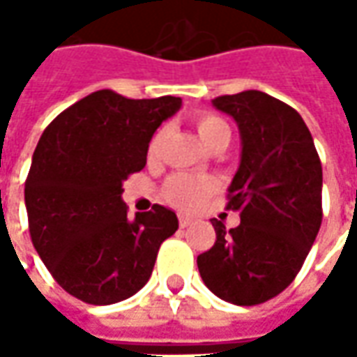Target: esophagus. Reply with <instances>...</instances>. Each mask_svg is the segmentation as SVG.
<instances>
[{
    "mask_svg": "<svg viewBox=\"0 0 357 357\" xmlns=\"http://www.w3.org/2000/svg\"><path fill=\"white\" fill-rule=\"evenodd\" d=\"M178 225H181V228L190 227V225H192V218H190V216H181V218H178Z\"/></svg>",
    "mask_w": 357,
    "mask_h": 357,
    "instance_id": "34e87169",
    "label": "esophagus"
}]
</instances>
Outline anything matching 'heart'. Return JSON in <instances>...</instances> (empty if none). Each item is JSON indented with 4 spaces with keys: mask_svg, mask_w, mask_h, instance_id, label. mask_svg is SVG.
<instances>
[{
    "mask_svg": "<svg viewBox=\"0 0 357 357\" xmlns=\"http://www.w3.org/2000/svg\"><path fill=\"white\" fill-rule=\"evenodd\" d=\"M200 141L206 149H214L216 144H228L230 141V127L222 117L213 113H202L195 121ZM167 139V129H158L146 149L149 160H157L160 157L162 144ZM216 181L211 176H195V174H172L165 183L162 197L165 200L181 211H195L202 206L206 200L216 192Z\"/></svg>",
    "mask_w": 357,
    "mask_h": 357,
    "instance_id": "b5f03b06",
    "label": "heart"
}]
</instances>
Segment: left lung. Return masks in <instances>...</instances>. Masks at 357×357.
<instances>
[{
  "label": "left lung",
  "instance_id": "obj_1",
  "mask_svg": "<svg viewBox=\"0 0 357 357\" xmlns=\"http://www.w3.org/2000/svg\"><path fill=\"white\" fill-rule=\"evenodd\" d=\"M213 105L236 121L240 167L227 208L240 225L213 220L216 242L197 258L202 282L236 306H256L286 290L322 225V162L306 123L262 91L222 95Z\"/></svg>",
  "mask_w": 357,
  "mask_h": 357
}]
</instances>
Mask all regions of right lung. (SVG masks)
I'll return each instance as SVG.
<instances>
[{"label": "right lung", "mask_w": 357, "mask_h": 357, "mask_svg": "<svg viewBox=\"0 0 357 357\" xmlns=\"http://www.w3.org/2000/svg\"><path fill=\"white\" fill-rule=\"evenodd\" d=\"M181 105L171 95L127 99L95 91L43 130L25 181V208L35 250L65 292L109 306L149 282L178 218L160 204L129 218L123 183L144 169L155 130Z\"/></svg>", "instance_id": "obj_1"}]
</instances>
